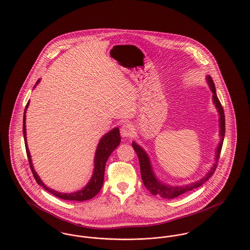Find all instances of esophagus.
I'll list each match as a JSON object with an SVG mask.
<instances>
[{"instance_id": "1", "label": "esophagus", "mask_w": 250, "mask_h": 250, "mask_svg": "<svg viewBox=\"0 0 250 250\" xmlns=\"http://www.w3.org/2000/svg\"><path fill=\"white\" fill-rule=\"evenodd\" d=\"M134 126L130 123H125L121 127V135L124 138H129L134 133Z\"/></svg>"}]
</instances>
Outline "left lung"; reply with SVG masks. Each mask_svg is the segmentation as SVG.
I'll use <instances>...</instances> for the list:
<instances>
[{"label":"left lung","mask_w":250,"mask_h":250,"mask_svg":"<svg viewBox=\"0 0 250 250\" xmlns=\"http://www.w3.org/2000/svg\"><path fill=\"white\" fill-rule=\"evenodd\" d=\"M208 85L210 88L211 92H212V102L214 104L217 112L219 114V135H220V142L219 145L215 150V159H214V164L211 166V168L208 171V173L202 178H200L199 180L189 183L183 186H172V185H168L165 183H162V181L157 177L155 175V172L153 171V167L151 164V161L147 155L146 151L142 146H140L139 145H137L135 142L132 143V146L136 152V154L138 155L139 158V162H140V167H141V176L143 182L145 184V186L146 187L147 190L150 191L152 194L154 195H160L162 198H167V199H171V198H175L177 197L180 194H183L187 191H191L193 189H196L198 187H200L201 185H203L206 181L213 175L216 167H217V162L219 160L220 157L221 149L223 146V142H224V136H225V114H224V110L223 107L221 105L220 101L217 97L216 94V89L214 83L211 79V77L209 75H208L206 77Z\"/></svg>","instance_id":"8db88e82"}]
</instances>
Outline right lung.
Returning a JSON list of instances; mask_svg holds the SVG:
<instances>
[{
  "mask_svg": "<svg viewBox=\"0 0 250 250\" xmlns=\"http://www.w3.org/2000/svg\"><path fill=\"white\" fill-rule=\"evenodd\" d=\"M41 79H39L35 85V87L40 83ZM34 87V88H35ZM29 105V101L25 106L24 109V114H23V136H24V143H25V149L27 153V158L29 161L30 168L32 170L33 176L35 177L36 181L38 182L39 185L42 186L46 191L51 192L52 194L56 195L57 197L64 199V200H71V201H85L91 199L94 197L103 186L104 176V166L108 157L110 154L117 148L118 146L121 143V137H120V130L118 127H114L110 131L104 134L103 137L100 139L99 144L96 148L95 151V156H94V168L92 172V176L90 177L89 181L87 183V185L82 188L81 190L74 191V192H59L58 191H55L49 187H47L43 183V181L40 178L39 175L34 169L33 163H32V159L30 155L29 149L27 146V139H26V125H25V120H26V110Z\"/></svg>",
  "mask_w": 250,
  "mask_h": 250,
  "instance_id": "obj_1",
  "label": "right lung"
}]
</instances>
